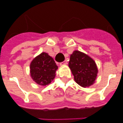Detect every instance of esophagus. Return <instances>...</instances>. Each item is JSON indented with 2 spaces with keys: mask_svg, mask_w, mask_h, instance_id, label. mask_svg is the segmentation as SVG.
<instances>
[{
  "mask_svg": "<svg viewBox=\"0 0 123 123\" xmlns=\"http://www.w3.org/2000/svg\"><path fill=\"white\" fill-rule=\"evenodd\" d=\"M67 64V61H64V62H61V65H65V64Z\"/></svg>",
  "mask_w": 123,
  "mask_h": 123,
  "instance_id": "esophagus-1",
  "label": "esophagus"
}]
</instances>
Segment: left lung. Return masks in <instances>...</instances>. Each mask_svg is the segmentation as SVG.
Instances as JSON below:
<instances>
[{
    "label": "left lung",
    "mask_w": 123,
    "mask_h": 123,
    "mask_svg": "<svg viewBox=\"0 0 123 123\" xmlns=\"http://www.w3.org/2000/svg\"><path fill=\"white\" fill-rule=\"evenodd\" d=\"M74 81L80 86L86 88L92 85L97 77V64L91 56L79 50H74L68 62Z\"/></svg>",
    "instance_id": "1"
}]
</instances>
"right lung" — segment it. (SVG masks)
Returning a JSON list of instances; mask_svg holds the SVG:
<instances>
[{
    "label": "right lung",
    "instance_id": "add662e5",
    "mask_svg": "<svg viewBox=\"0 0 123 123\" xmlns=\"http://www.w3.org/2000/svg\"><path fill=\"white\" fill-rule=\"evenodd\" d=\"M57 69L53 57L44 52L37 56L30 64L32 79L41 86L49 85L55 78Z\"/></svg>",
    "mask_w": 123,
    "mask_h": 123
}]
</instances>
